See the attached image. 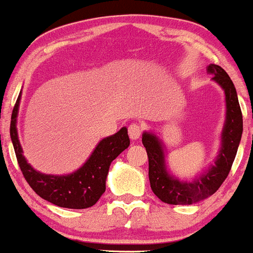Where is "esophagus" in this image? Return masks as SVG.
Here are the masks:
<instances>
[{"mask_svg":"<svg viewBox=\"0 0 253 253\" xmlns=\"http://www.w3.org/2000/svg\"><path fill=\"white\" fill-rule=\"evenodd\" d=\"M141 131H142V127H141V126H140V124H137V123L130 124L129 127H127V132H129V136H130V139H132V140L139 139L140 135H141Z\"/></svg>","mask_w":253,"mask_h":253,"instance_id":"1","label":"esophagus"}]
</instances>
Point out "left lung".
Segmentation results:
<instances>
[{
    "label": "left lung",
    "mask_w": 253,
    "mask_h": 253,
    "mask_svg": "<svg viewBox=\"0 0 253 253\" xmlns=\"http://www.w3.org/2000/svg\"><path fill=\"white\" fill-rule=\"evenodd\" d=\"M208 72L225 91L226 121L221 135L222 145L219 156L214 166H211L206 174L193 182H182L173 178L166 169L164 147L160 140L150 132H144L142 135V144L149 157L150 186L155 196L164 203L186 206L208 198L226 179L236 156L242 135V113L236 88L226 71L219 65H209Z\"/></svg>",
    "instance_id": "1"
}]
</instances>
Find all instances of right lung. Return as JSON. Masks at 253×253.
I'll return each instance as SVG.
<instances>
[{
  "instance_id": "1",
  "label": "right lung",
  "mask_w": 253,
  "mask_h": 253,
  "mask_svg": "<svg viewBox=\"0 0 253 253\" xmlns=\"http://www.w3.org/2000/svg\"><path fill=\"white\" fill-rule=\"evenodd\" d=\"M19 99L21 93L12 112L9 131L19 169L31 188L42 199L61 208L84 209L94 206L106 191L111 162L129 146L126 127H122L117 134L102 140L86 164L74 173L67 176L42 174L36 171L22 155L16 126Z\"/></svg>"
}]
</instances>
